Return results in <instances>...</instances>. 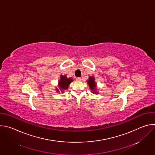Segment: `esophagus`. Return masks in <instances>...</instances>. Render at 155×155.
Wrapping results in <instances>:
<instances>
[{
	"mask_svg": "<svg viewBox=\"0 0 155 155\" xmlns=\"http://www.w3.org/2000/svg\"><path fill=\"white\" fill-rule=\"evenodd\" d=\"M81 78L80 77H77V78H76V80L78 81H81Z\"/></svg>",
	"mask_w": 155,
	"mask_h": 155,
	"instance_id": "esophagus-1",
	"label": "esophagus"
}]
</instances>
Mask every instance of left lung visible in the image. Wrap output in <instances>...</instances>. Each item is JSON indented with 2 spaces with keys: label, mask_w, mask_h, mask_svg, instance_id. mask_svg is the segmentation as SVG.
Segmentation results:
<instances>
[{
  "label": "left lung",
  "mask_w": 155,
  "mask_h": 155,
  "mask_svg": "<svg viewBox=\"0 0 155 155\" xmlns=\"http://www.w3.org/2000/svg\"><path fill=\"white\" fill-rule=\"evenodd\" d=\"M86 82L87 83L88 85H89V87L91 92L95 94H98V91L97 90V83L95 81V78L94 77L90 76L89 78L87 80Z\"/></svg>",
  "instance_id": "left-lung-1"
}]
</instances>
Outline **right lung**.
Here are the masks:
<instances>
[{
  "mask_svg": "<svg viewBox=\"0 0 155 155\" xmlns=\"http://www.w3.org/2000/svg\"><path fill=\"white\" fill-rule=\"evenodd\" d=\"M73 81L72 78H68L66 75H60V79L58 81V87H56V91L58 93L60 92L64 93L65 90H67L71 83Z\"/></svg>",
  "mask_w": 155,
  "mask_h": 155,
  "instance_id": "obj_1",
  "label": "right lung"
}]
</instances>
